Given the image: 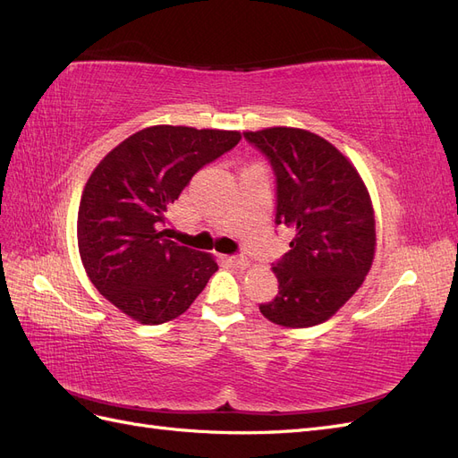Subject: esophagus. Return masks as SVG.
<instances>
[{"instance_id": "obj_1", "label": "esophagus", "mask_w": 458, "mask_h": 458, "mask_svg": "<svg viewBox=\"0 0 458 458\" xmlns=\"http://www.w3.org/2000/svg\"><path fill=\"white\" fill-rule=\"evenodd\" d=\"M227 261L231 263V266L241 267V269L250 266V261H248V258H244V256H231V258H227Z\"/></svg>"}]
</instances>
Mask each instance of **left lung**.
Listing matches in <instances>:
<instances>
[{
    "label": "left lung",
    "mask_w": 458,
    "mask_h": 458,
    "mask_svg": "<svg viewBox=\"0 0 458 458\" xmlns=\"http://www.w3.org/2000/svg\"><path fill=\"white\" fill-rule=\"evenodd\" d=\"M244 140L275 172V224L294 233L290 250L273 263L279 294L259 311L286 328L325 323L372 266L377 229L369 191L353 164L308 130L244 131Z\"/></svg>",
    "instance_id": "1"
}]
</instances>
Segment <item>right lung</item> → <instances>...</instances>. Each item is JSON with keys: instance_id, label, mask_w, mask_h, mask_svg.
<instances>
[{"instance_id": "obj_1", "label": "right lung", "mask_w": 458, "mask_h": 458, "mask_svg": "<svg viewBox=\"0 0 458 458\" xmlns=\"http://www.w3.org/2000/svg\"><path fill=\"white\" fill-rule=\"evenodd\" d=\"M239 131L150 126L99 162L81 192L78 250L95 288L141 325L189 310L217 271L212 254L165 239V212Z\"/></svg>"}]
</instances>
